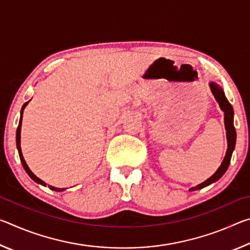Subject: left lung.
<instances>
[{
	"mask_svg": "<svg viewBox=\"0 0 250 250\" xmlns=\"http://www.w3.org/2000/svg\"><path fill=\"white\" fill-rule=\"evenodd\" d=\"M209 87L210 90L213 92V95L215 97V99L217 100V103L219 104V107L224 111V120H225V129H226V137H227V151H226V155L224 158L223 162L221 164V167L217 168V171L211 175L209 179H207L205 182L198 184L194 188H189V191H196V189H201L205 186H208L214 182L218 181L221 177L224 175V173L226 172L228 168V166L230 163V159H231V154L232 151L235 149V145H236V130L234 126V110H232L231 104H229V101L227 100L225 97V94H224L223 88L217 84L216 83H209Z\"/></svg>",
	"mask_w": 250,
	"mask_h": 250,
	"instance_id": "1",
	"label": "left lung"
}]
</instances>
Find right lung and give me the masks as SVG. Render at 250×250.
<instances>
[{
    "instance_id": "right-lung-1",
    "label": "right lung",
    "mask_w": 250,
    "mask_h": 250,
    "mask_svg": "<svg viewBox=\"0 0 250 250\" xmlns=\"http://www.w3.org/2000/svg\"><path fill=\"white\" fill-rule=\"evenodd\" d=\"M27 104H28V101H27V103H25V104H23L22 110H21L20 124H19V126H18V130H16V146H18V150H19V155H20L21 162H22L24 170L26 171V173H27V174L29 175V177H31V179H32L33 181H35L36 183H39V184H41V185H44V186H46V183H45L44 181H42L41 179H39V177H37L35 174H34V173H33L31 170H29V167H27V164H26V162H25V160H24V158H23L22 150H21V126H22L23 111H24L25 107H26V105H27ZM48 188H49L50 189H53V191H56V192H62V191H64V189H65V188H54V186H50V185H48Z\"/></svg>"
}]
</instances>
